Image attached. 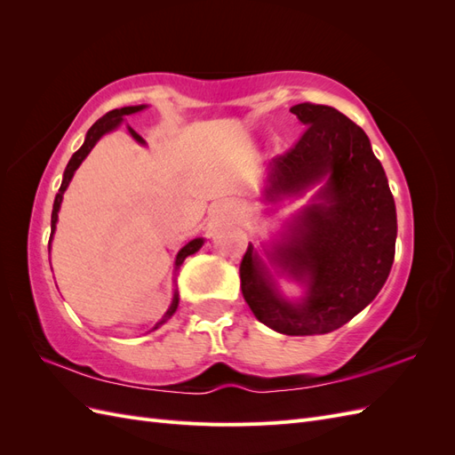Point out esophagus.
<instances>
[{
    "instance_id": "obj_1",
    "label": "esophagus",
    "mask_w": 455,
    "mask_h": 455,
    "mask_svg": "<svg viewBox=\"0 0 455 455\" xmlns=\"http://www.w3.org/2000/svg\"><path fill=\"white\" fill-rule=\"evenodd\" d=\"M216 216L220 220H229V222H239L241 218H244V206L237 203H220L216 206Z\"/></svg>"
}]
</instances>
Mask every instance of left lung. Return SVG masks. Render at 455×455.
<instances>
[{
	"label": "left lung",
	"mask_w": 455,
	"mask_h": 455,
	"mask_svg": "<svg viewBox=\"0 0 455 455\" xmlns=\"http://www.w3.org/2000/svg\"><path fill=\"white\" fill-rule=\"evenodd\" d=\"M291 112L307 129L291 151L269 163L264 199L279 203L323 186L281 239L264 246L267 261L249 244L241 291L256 319L275 332L328 334L361 313L389 277L395 199L366 132L347 116L309 102ZM273 270L304 285L305 296L283 297Z\"/></svg>",
	"instance_id": "8db88e82"
}]
</instances>
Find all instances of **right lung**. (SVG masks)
I'll list each match as a JSON object with an SVG mask.
<instances>
[{"label": "right lung", "mask_w": 455, "mask_h": 455, "mask_svg": "<svg viewBox=\"0 0 455 455\" xmlns=\"http://www.w3.org/2000/svg\"><path fill=\"white\" fill-rule=\"evenodd\" d=\"M148 106L146 104H140V106H125V108H117V109H112V112H108L106 116H102L99 121L94 123V125L87 131V134H85V142H84V146H81L76 154L72 156V159L68 161V164H66V171H64V176H62V184H60V189H59V194H57V197H54V204H52V214H51V237H49V251H51V241H52V235H54V229H57V222H59V211H60V204H62V196H64V191L68 189V186H70V182H72V178H74V174H76V171L79 169V164L84 163V159L91 154V149L96 146V142H99L104 134H108V132H112V131H116L123 121H125V117L127 116H132V114H136V112H142V109H146ZM127 129H129V132H131V136L132 139L139 142V144H142V146H146V140L142 139V136L136 132V131H132L129 125H127ZM204 244V239L203 237H196V239H191L189 243H186L180 251H178V254H176V261H174V266H176V269L180 267L182 264H184V259L188 258V256H191V254H196L201 246ZM178 291H174V294H172V301H171V306H169V309H167V313L163 315V319L159 321V323H156V326L151 328V330H157L161 324H164L167 323L171 316L176 313V309H178Z\"/></svg>", "instance_id": "right-lung-1"}]
</instances>
